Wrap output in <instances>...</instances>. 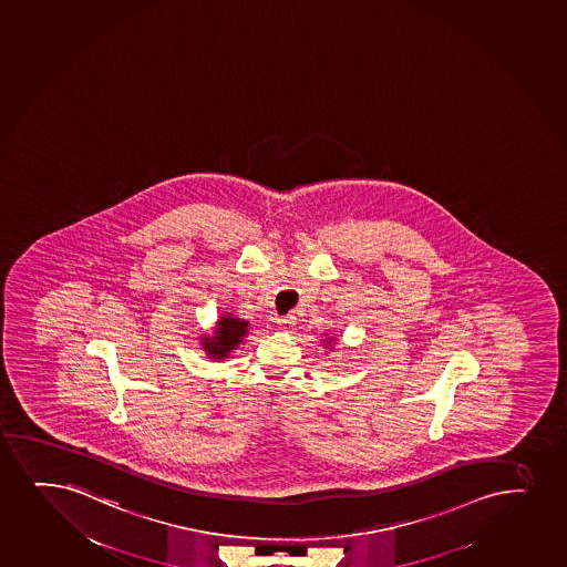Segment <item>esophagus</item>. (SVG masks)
I'll return each mask as SVG.
<instances>
[{
	"instance_id": "esophagus-1",
	"label": "esophagus",
	"mask_w": 567,
	"mask_h": 567,
	"mask_svg": "<svg viewBox=\"0 0 567 567\" xmlns=\"http://www.w3.org/2000/svg\"><path fill=\"white\" fill-rule=\"evenodd\" d=\"M295 326V316H287V318L278 319V327L281 331H291Z\"/></svg>"
}]
</instances>
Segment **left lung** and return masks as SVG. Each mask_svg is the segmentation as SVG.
<instances>
[{"instance_id": "8db88e82", "label": "left lung", "mask_w": 567, "mask_h": 567, "mask_svg": "<svg viewBox=\"0 0 567 567\" xmlns=\"http://www.w3.org/2000/svg\"><path fill=\"white\" fill-rule=\"evenodd\" d=\"M332 337H327V339H323V346H326V348H329V346H331V342H332Z\"/></svg>"}]
</instances>
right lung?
<instances>
[{
  "mask_svg": "<svg viewBox=\"0 0 567 567\" xmlns=\"http://www.w3.org/2000/svg\"><path fill=\"white\" fill-rule=\"evenodd\" d=\"M248 331L249 321L238 318L235 313L225 312L215 321L212 332H204L198 340H200V348L208 359L223 361L238 350V346L241 344V340L248 334Z\"/></svg>",
  "mask_w": 567,
  "mask_h": 567,
  "instance_id": "obj_1",
  "label": "right lung"
}]
</instances>
